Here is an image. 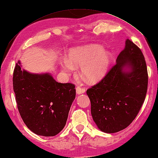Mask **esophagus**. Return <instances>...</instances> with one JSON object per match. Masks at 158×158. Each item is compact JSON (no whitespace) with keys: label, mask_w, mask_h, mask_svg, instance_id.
Returning a JSON list of instances; mask_svg holds the SVG:
<instances>
[{"label":"esophagus","mask_w":158,"mask_h":158,"mask_svg":"<svg viewBox=\"0 0 158 158\" xmlns=\"http://www.w3.org/2000/svg\"><path fill=\"white\" fill-rule=\"evenodd\" d=\"M85 89L84 88H80V87H77L76 88V92L77 94H83L85 93Z\"/></svg>","instance_id":"34e87169"}]
</instances>
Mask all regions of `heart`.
<instances>
[{"label": "heart", "instance_id": "1", "mask_svg": "<svg viewBox=\"0 0 158 158\" xmlns=\"http://www.w3.org/2000/svg\"><path fill=\"white\" fill-rule=\"evenodd\" d=\"M112 59L110 51L103 46L89 44L71 49L61 63V69L66 73L73 70V66L80 67V73L86 81L94 83L103 78L109 69Z\"/></svg>", "mask_w": 158, "mask_h": 158}]
</instances>
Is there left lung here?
<instances>
[{"instance_id":"left-lung-1","label":"left lung","mask_w":158,"mask_h":158,"mask_svg":"<svg viewBox=\"0 0 158 158\" xmlns=\"http://www.w3.org/2000/svg\"><path fill=\"white\" fill-rule=\"evenodd\" d=\"M106 77L86 93L91 102V114L101 131L112 134L123 130L138 115L146 97L148 74L141 50L127 39Z\"/></svg>"}]
</instances>
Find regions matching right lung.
Here are the masks:
<instances>
[{
    "mask_svg": "<svg viewBox=\"0 0 158 158\" xmlns=\"http://www.w3.org/2000/svg\"><path fill=\"white\" fill-rule=\"evenodd\" d=\"M15 65L13 88L18 109L27 127L34 134L54 136L66 125L75 86L57 82L51 73H31Z\"/></svg>",
    "mask_w": 158,
    "mask_h": 158,
    "instance_id": "right-lung-1",
    "label": "right lung"
}]
</instances>
